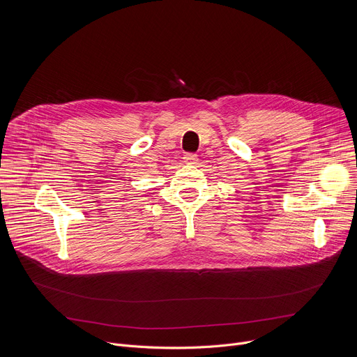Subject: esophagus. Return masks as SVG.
I'll return each mask as SVG.
<instances>
[{
    "instance_id": "34e87169",
    "label": "esophagus",
    "mask_w": 357,
    "mask_h": 357,
    "mask_svg": "<svg viewBox=\"0 0 357 357\" xmlns=\"http://www.w3.org/2000/svg\"><path fill=\"white\" fill-rule=\"evenodd\" d=\"M183 161L186 162V164H196V161H197V155L196 154H185L183 155Z\"/></svg>"
}]
</instances>
